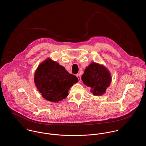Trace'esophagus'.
I'll return each instance as SVG.
<instances>
[{
	"label": "esophagus",
	"mask_w": 146,
	"mask_h": 146,
	"mask_svg": "<svg viewBox=\"0 0 146 146\" xmlns=\"http://www.w3.org/2000/svg\"><path fill=\"white\" fill-rule=\"evenodd\" d=\"M76 76H77V78L79 79V82H80V80H81V76H80V74H76Z\"/></svg>",
	"instance_id": "obj_1"
}]
</instances>
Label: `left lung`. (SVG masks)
I'll return each mask as SVG.
<instances>
[{
	"mask_svg": "<svg viewBox=\"0 0 146 146\" xmlns=\"http://www.w3.org/2000/svg\"><path fill=\"white\" fill-rule=\"evenodd\" d=\"M83 83L90 88L94 95H102L106 92L111 82V77L110 72L96 63H92L85 70L82 76Z\"/></svg>",
	"mask_w": 146,
	"mask_h": 146,
	"instance_id": "left-lung-1",
	"label": "left lung"
}]
</instances>
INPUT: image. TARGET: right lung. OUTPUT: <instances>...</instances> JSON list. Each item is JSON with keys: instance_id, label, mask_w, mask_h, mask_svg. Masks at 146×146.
Instances as JSON below:
<instances>
[{"instance_id": "right-lung-1", "label": "right lung", "mask_w": 146, "mask_h": 146, "mask_svg": "<svg viewBox=\"0 0 146 146\" xmlns=\"http://www.w3.org/2000/svg\"><path fill=\"white\" fill-rule=\"evenodd\" d=\"M78 82L64 67L50 58L38 66L35 72V83L42 96L48 101L58 102L68 95V90Z\"/></svg>"}]
</instances>
